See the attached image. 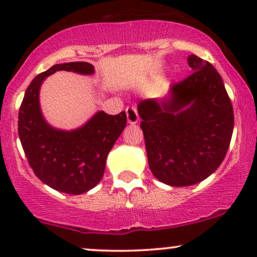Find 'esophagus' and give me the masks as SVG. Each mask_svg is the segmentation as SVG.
<instances>
[{"mask_svg": "<svg viewBox=\"0 0 257 257\" xmlns=\"http://www.w3.org/2000/svg\"><path fill=\"white\" fill-rule=\"evenodd\" d=\"M125 112H126V119H128L129 124H135V123H138L139 114H138L137 108L132 106V107L126 108Z\"/></svg>", "mask_w": 257, "mask_h": 257, "instance_id": "1", "label": "esophagus"}]
</instances>
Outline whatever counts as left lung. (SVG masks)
<instances>
[{"label": "left lung", "instance_id": "left-lung-1", "mask_svg": "<svg viewBox=\"0 0 257 257\" xmlns=\"http://www.w3.org/2000/svg\"><path fill=\"white\" fill-rule=\"evenodd\" d=\"M187 61L193 73L170 85L166 98L138 104L150 169L174 187L198 184L220 167L234 125L220 73L194 54Z\"/></svg>", "mask_w": 257, "mask_h": 257}]
</instances>
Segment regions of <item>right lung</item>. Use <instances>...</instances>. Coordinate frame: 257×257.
Returning a JSON list of instances; mask_svg holds the SVG:
<instances>
[{"label":"right lung","instance_id":"right-lung-1","mask_svg":"<svg viewBox=\"0 0 257 257\" xmlns=\"http://www.w3.org/2000/svg\"><path fill=\"white\" fill-rule=\"evenodd\" d=\"M57 71L93 75L84 61L57 64L32 79L19 110L18 133L29 164L43 184L69 194H82L102 179L106 159L126 125L125 112L111 116L98 111L72 131L58 129L44 118L40 105L43 81Z\"/></svg>","mask_w":257,"mask_h":257}]
</instances>
